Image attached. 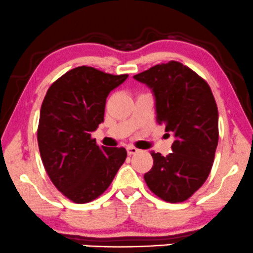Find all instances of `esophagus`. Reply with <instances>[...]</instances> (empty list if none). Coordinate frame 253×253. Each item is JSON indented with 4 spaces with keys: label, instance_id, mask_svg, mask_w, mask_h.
<instances>
[{
    "label": "esophagus",
    "instance_id": "34e87169",
    "mask_svg": "<svg viewBox=\"0 0 253 253\" xmlns=\"http://www.w3.org/2000/svg\"><path fill=\"white\" fill-rule=\"evenodd\" d=\"M126 151H127V155H135V154L138 153V149L135 147H126Z\"/></svg>",
    "mask_w": 253,
    "mask_h": 253
}]
</instances>
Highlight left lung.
<instances>
[{
    "mask_svg": "<svg viewBox=\"0 0 253 253\" xmlns=\"http://www.w3.org/2000/svg\"><path fill=\"white\" fill-rule=\"evenodd\" d=\"M133 78L153 90L156 121L173 132L167 156L151 151L154 165L144 181L167 203L188 200L207 180L219 139L218 108L210 85L179 61L150 67Z\"/></svg>",
    "mask_w": 253,
    "mask_h": 253,
    "instance_id": "left-lung-1",
    "label": "left lung"
}]
</instances>
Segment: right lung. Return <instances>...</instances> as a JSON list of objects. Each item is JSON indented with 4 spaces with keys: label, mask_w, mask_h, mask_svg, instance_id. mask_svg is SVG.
I'll return each instance as SVG.
<instances>
[{
    "label": "right lung",
    "mask_w": 253,
    "mask_h": 253,
    "mask_svg": "<svg viewBox=\"0 0 253 253\" xmlns=\"http://www.w3.org/2000/svg\"><path fill=\"white\" fill-rule=\"evenodd\" d=\"M127 74L79 66L62 74L43 98L38 144L46 173L76 204L103 194L126 159L124 148L99 147L91 132L104 121L106 97Z\"/></svg>",
    "instance_id": "add662e5"
}]
</instances>
